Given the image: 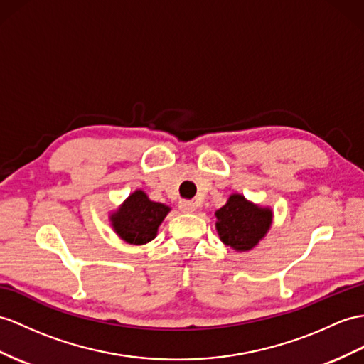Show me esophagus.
Returning <instances> with one entry per match:
<instances>
[{"mask_svg":"<svg viewBox=\"0 0 364 364\" xmlns=\"http://www.w3.org/2000/svg\"><path fill=\"white\" fill-rule=\"evenodd\" d=\"M179 208L183 213H193V211H196L198 205H196V202H193V200H181Z\"/></svg>","mask_w":364,"mask_h":364,"instance_id":"1","label":"esophagus"}]
</instances>
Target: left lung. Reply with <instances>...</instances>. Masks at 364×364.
<instances>
[{
	"instance_id": "1",
	"label": "left lung",
	"mask_w": 364,
	"mask_h": 364,
	"mask_svg": "<svg viewBox=\"0 0 364 364\" xmlns=\"http://www.w3.org/2000/svg\"><path fill=\"white\" fill-rule=\"evenodd\" d=\"M216 228L220 241L235 250H250L269 232L272 211L253 205L241 194H232L223 208L216 211Z\"/></svg>"
}]
</instances>
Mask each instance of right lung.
Masks as SVG:
<instances>
[{"label":"right lung","mask_w":364,"mask_h":364,"mask_svg":"<svg viewBox=\"0 0 364 364\" xmlns=\"http://www.w3.org/2000/svg\"><path fill=\"white\" fill-rule=\"evenodd\" d=\"M166 205L149 200L144 191L137 190L112 215V227L123 241L129 244H146L154 239L157 228L166 213Z\"/></svg>","instance_id":"1"}]
</instances>
